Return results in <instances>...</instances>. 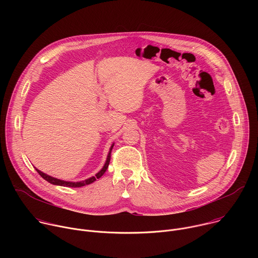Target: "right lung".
Listing matches in <instances>:
<instances>
[{
  "label": "right lung",
  "mask_w": 258,
  "mask_h": 258,
  "mask_svg": "<svg viewBox=\"0 0 258 258\" xmlns=\"http://www.w3.org/2000/svg\"><path fill=\"white\" fill-rule=\"evenodd\" d=\"M113 146H114V144H112V145H111V147H110L109 152H108V155H107V158H106V161H105V164H104V166L102 167V169H101L99 172H97L94 176L89 177V178H87V179H85V180H81V181H67V180L59 179V178L53 177V176H51V175H49V174H46V173H44L43 171L39 170L38 168H35V169H36V171H38V172L40 173V175H41L44 179H46L47 181L51 182L52 185L62 186V187H70V188H79V187H84V186H86V185H90V183L94 182L95 180H97V178H100V177L105 173V171H106V170H107V168H108L109 162H110V157H111V151H112Z\"/></svg>",
  "instance_id": "1"
}]
</instances>
